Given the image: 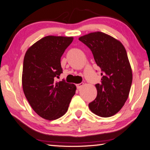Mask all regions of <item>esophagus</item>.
Wrapping results in <instances>:
<instances>
[{
    "label": "esophagus",
    "mask_w": 150,
    "mask_h": 150,
    "mask_svg": "<svg viewBox=\"0 0 150 150\" xmlns=\"http://www.w3.org/2000/svg\"><path fill=\"white\" fill-rule=\"evenodd\" d=\"M83 85H84V83H79V84H77L76 86H77V88L79 89V88H81V87H82L83 86Z\"/></svg>",
    "instance_id": "esophagus-1"
}]
</instances>
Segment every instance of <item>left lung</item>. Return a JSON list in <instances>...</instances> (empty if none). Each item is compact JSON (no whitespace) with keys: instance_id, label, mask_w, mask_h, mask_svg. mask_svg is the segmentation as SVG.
Returning <instances> with one entry per match:
<instances>
[{"instance_id":"8db88e82","label":"left lung","mask_w":150,"mask_h":150,"mask_svg":"<svg viewBox=\"0 0 150 150\" xmlns=\"http://www.w3.org/2000/svg\"><path fill=\"white\" fill-rule=\"evenodd\" d=\"M79 40L92 52L103 76L100 83L95 85L97 96L88 107L101 117L115 115L126 103L132 82L125 48L117 40L100 32L90 33Z\"/></svg>"}]
</instances>
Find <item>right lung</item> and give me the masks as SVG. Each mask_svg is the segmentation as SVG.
I'll list each match as a JSON object with an SVG mask.
<instances>
[{
    "instance_id": "obj_1",
    "label": "right lung",
    "mask_w": 150,
    "mask_h": 150,
    "mask_svg": "<svg viewBox=\"0 0 150 150\" xmlns=\"http://www.w3.org/2000/svg\"><path fill=\"white\" fill-rule=\"evenodd\" d=\"M73 40V37L48 35L33 44L25 54L24 95L35 112L46 120H56L64 115L75 94L74 84L64 79L55 81L63 73L61 57Z\"/></svg>"
}]
</instances>
